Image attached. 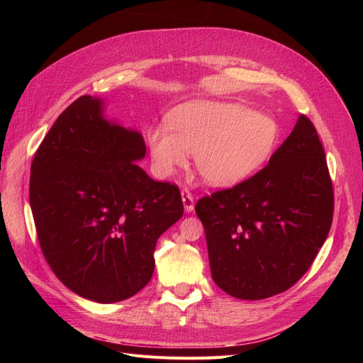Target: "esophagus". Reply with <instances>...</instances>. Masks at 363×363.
<instances>
[{"instance_id": "esophagus-1", "label": "esophagus", "mask_w": 363, "mask_h": 363, "mask_svg": "<svg viewBox=\"0 0 363 363\" xmlns=\"http://www.w3.org/2000/svg\"><path fill=\"white\" fill-rule=\"evenodd\" d=\"M182 200H183V204H184V211L186 212H192L194 211V204H195V200H194V195L189 189H182Z\"/></svg>"}]
</instances>
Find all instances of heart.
<instances>
[{
  "mask_svg": "<svg viewBox=\"0 0 363 363\" xmlns=\"http://www.w3.org/2000/svg\"><path fill=\"white\" fill-rule=\"evenodd\" d=\"M169 128L151 130L152 167L168 177L195 155L201 177L215 186L245 180L277 147L279 125L271 116L236 103L191 101L171 115Z\"/></svg>",
  "mask_w": 363,
  "mask_h": 363,
  "instance_id": "heart-1",
  "label": "heart"
}]
</instances>
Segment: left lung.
Instances as JSON below:
<instances>
[{"instance_id":"1","label":"left lung","mask_w":363,"mask_h":363,"mask_svg":"<svg viewBox=\"0 0 363 363\" xmlns=\"http://www.w3.org/2000/svg\"><path fill=\"white\" fill-rule=\"evenodd\" d=\"M333 211L324 148L301 115L265 168L196 203L213 281L240 300L288 291L313 263Z\"/></svg>"}]
</instances>
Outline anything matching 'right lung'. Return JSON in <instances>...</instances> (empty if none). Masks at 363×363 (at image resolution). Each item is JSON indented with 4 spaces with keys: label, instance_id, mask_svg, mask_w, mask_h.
Returning a JSON list of instances; mask_svg holds the SVG:
<instances>
[{
    "label": "right lung",
    "instance_id": "right-lung-1",
    "mask_svg": "<svg viewBox=\"0 0 363 363\" xmlns=\"http://www.w3.org/2000/svg\"><path fill=\"white\" fill-rule=\"evenodd\" d=\"M140 133L103 118L83 95L60 113L31 162L30 207L39 245L56 277L96 303L147 286L159 236L183 216L177 184L138 167Z\"/></svg>",
    "mask_w": 363,
    "mask_h": 363
}]
</instances>
